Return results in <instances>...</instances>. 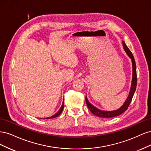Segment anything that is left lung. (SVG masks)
<instances>
[{"label": "left lung", "mask_w": 151, "mask_h": 151, "mask_svg": "<svg viewBox=\"0 0 151 151\" xmlns=\"http://www.w3.org/2000/svg\"><path fill=\"white\" fill-rule=\"evenodd\" d=\"M122 43H123V49H124L126 53L127 54V55L131 58L132 63V84H131L130 92H129V96H128L127 98L125 100V103H123L122 106L120 108H118V109H116V110H114V111H103V110H101V109H99L97 108H96L92 104L90 103V102L88 101V98H87V96H86V102L87 106H88V108H89V109L91 111V113L94 114V115L99 117L112 118V117L117 116L118 115H121L122 113H123L125 111H126L128 107H129V104H130V102L132 99V98L134 96L135 91L136 90L137 72H136V64H135V59L133 55H132V52H130V50H129V48L127 47L125 43L123 42V41H122Z\"/></svg>", "instance_id": "left-lung-1"}]
</instances>
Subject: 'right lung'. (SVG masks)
I'll return each mask as SVG.
<instances>
[{"instance_id":"1","label":"right lung","mask_w":151,"mask_h":151,"mask_svg":"<svg viewBox=\"0 0 151 151\" xmlns=\"http://www.w3.org/2000/svg\"><path fill=\"white\" fill-rule=\"evenodd\" d=\"M63 105H64V104H63V103H62V106L60 107V108L59 109V110L55 114V115H53V116H50V117H47V118H45V119H50V118H56V117H57L58 115H60V113L62 112V111H63Z\"/></svg>"}]
</instances>
